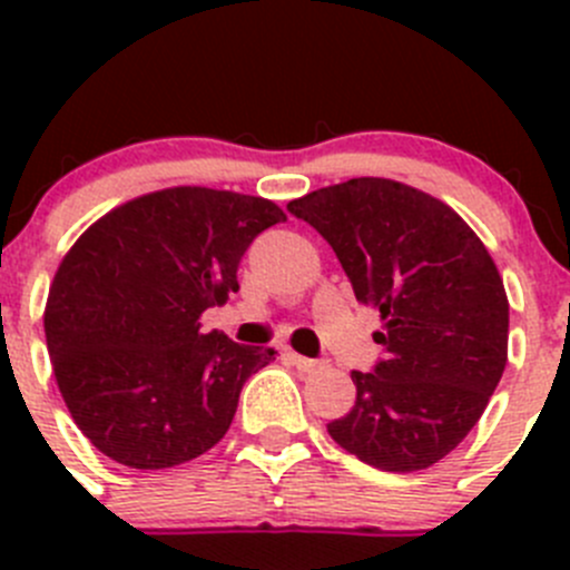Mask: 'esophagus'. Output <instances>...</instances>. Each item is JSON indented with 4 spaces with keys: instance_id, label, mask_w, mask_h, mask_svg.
<instances>
[{
    "instance_id": "1",
    "label": "esophagus",
    "mask_w": 570,
    "mask_h": 570,
    "mask_svg": "<svg viewBox=\"0 0 570 570\" xmlns=\"http://www.w3.org/2000/svg\"><path fill=\"white\" fill-rule=\"evenodd\" d=\"M286 358L292 361V366H297V370H303V372H312L320 366V361L306 358V355H297V353H286Z\"/></svg>"
}]
</instances>
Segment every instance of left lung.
I'll return each mask as SVG.
<instances>
[{
  "mask_svg": "<svg viewBox=\"0 0 570 570\" xmlns=\"http://www.w3.org/2000/svg\"><path fill=\"white\" fill-rule=\"evenodd\" d=\"M317 228L358 303L375 306L386 355L353 372L355 405L327 424L383 471L450 455L480 422L508 364L510 306L491 253L458 212L392 178H350L286 204Z\"/></svg>",
  "mask_w": 570,
  "mask_h": 570,
  "instance_id": "8db88e82",
  "label": "left lung"
}]
</instances>
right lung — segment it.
Wrapping results in <instances>:
<instances>
[{
	"label": "right lung",
	"mask_w": 570,
	"mask_h": 570,
	"mask_svg": "<svg viewBox=\"0 0 570 570\" xmlns=\"http://www.w3.org/2000/svg\"><path fill=\"white\" fill-rule=\"evenodd\" d=\"M273 200L170 187L118 206L66 253L43 314L57 386L90 444L129 469L204 455L232 428L245 381L273 347L204 333Z\"/></svg>",
	"instance_id": "1"
}]
</instances>
